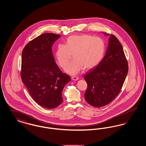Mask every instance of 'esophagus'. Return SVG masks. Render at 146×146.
Wrapping results in <instances>:
<instances>
[{
  "mask_svg": "<svg viewBox=\"0 0 146 146\" xmlns=\"http://www.w3.org/2000/svg\"><path fill=\"white\" fill-rule=\"evenodd\" d=\"M71 79L72 80L76 81V80H78L79 79V77L77 76H72L71 77Z\"/></svg>",
  "mask_w": 146,
  "mask_h": 146,
  "instance_id": "obj_1",
  "label": "esophagus"
}]
</instances>
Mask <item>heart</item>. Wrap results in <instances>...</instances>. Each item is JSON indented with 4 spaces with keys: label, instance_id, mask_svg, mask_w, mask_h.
<instances>
[{
    "label": "heart",
    "instance_id": "obj_1",
    "mask_svg": "<svg viewBox=\"0 0 146 146\" xmlns=\"http://www.w3.org/2000/svg\"><path fill=\"white\" fill-rule=\"evenodd\" d=\"M105 51V43L101 38L90 35H73L68 37L66 45H57L55 56L59 65L64 68L73 55L74 60L65 70L76 74L83 68L86 70L97 66L103 59Z\"/></svg>",
    "mask_w": 146,
    "mask_h": 146
}]
</instances>
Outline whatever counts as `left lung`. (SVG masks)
Returning a JSON list of instances; mask_svg holds the SVG:
<instances>
[{
    "label": "left lung",
    "mask_w": 146,
    "mask_h": 146,
    "mask_svg": "<svg viewBox=\"0 0 146 146\" xmlns=\"http://www.w3.org/2000/svg\"><path fill=\"white\" fill-rule=\"evenodd\" d=\"M128 69L122 45L116 36L110 35L104 57L95 68L84 76L88 85L86 101L97 108L111 103L121 90Z\"/></svg>",
    "instance_id": "1"
}]
</instances>
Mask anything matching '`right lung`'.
<instances>
[{
    "label": "right lung",
    "instance_id": "1",
    "mask_svg": "<svg viewBox=\"0 0 146 146\" xmlns=\"http://www.w3.org/2000/svg\"><path fill=\"white\" fill-rule=\"evenodd\" d=\"M60 36L44 33L29 42L22 53V81L35 101L48 109L62 102L63 89L70 80L56 64L52 52L54 42Z\"/></svg>",
    "mask_w": 146,
    "mask_h": 146
}]
</instances>
